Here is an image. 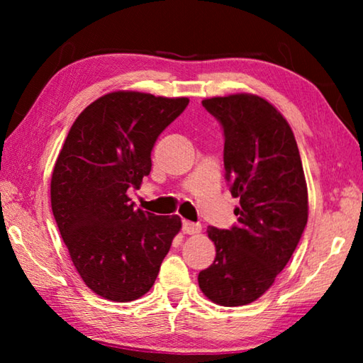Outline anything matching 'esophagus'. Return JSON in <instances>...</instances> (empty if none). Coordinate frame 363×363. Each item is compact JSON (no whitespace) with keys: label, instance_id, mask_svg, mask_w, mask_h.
Listing matches in <instances>:
<instances>
[{"label":"esophagus","instance_id":"obj_1","mask_svg":"<svg viewBox=\"0 0 363 363\" xmlns=\"http://www.w3.org/2000/svg\"><path fill=\"white\" fill-rule=\"evenodd\" d=\"M200 230H201L200 224L190 223V220H182V232L187 233V235H195V233H199Z\"/></svg>","mask_w":363,"mask_h":363}]
</instances>
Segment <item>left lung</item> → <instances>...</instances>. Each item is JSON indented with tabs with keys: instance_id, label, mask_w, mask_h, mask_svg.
Returning a JSON list of instances; mask_svg holds the SVG:
<instances>
[{
	"instance_id": "left-lung-1",
	"label": "left lung",
	"mask_w": 363,
	"mask_h": 363,
	"mask_svg": "<svg viewBox=\"0 0 363 363\" xmlns=\"http://www.w3.org/2000/svg\"><path fill=\"white\" fill-rule=\"evenodd\" d=\"M224 130V168L240 199L238 224L208 227L216 247L199 285L213 303L245 306L266 293L296 250L307 224V186L296 139L266 99L230 94L201 101Z\"/></svg>"
}]
</instances>
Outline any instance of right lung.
<instances>
[{
  "instance_id": "obj_1",
  "label": "right lung",
  "mask_w": 363,
  "mask_h": 363,
  "mask_svg": "<svg viewBox=\"0 0 363 363\" xmlns=\"http://www.w3.org/2000/svg\"><path fill=\"white\" fill-rule=\"evenodd\" d=\"M187 97L115 91L73 123L54 164L51 206L72 262L99 296L128 303L150 290L179 216L134 210L128 189L150 174V153Z\"/></svg>"
}]
</instances>
